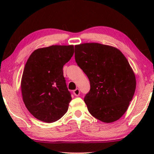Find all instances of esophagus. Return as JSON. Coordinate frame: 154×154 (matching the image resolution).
<instances>
[{
	"instance_id": "1",
	"label": "esophagus",
	"mask_w": 154,
	"mask_h": 154,
	"mask_svg": "<svg viewBox=\"0 0 154 154\" xmlns=\"http://www.w3.org/2000/svg\"><path fill=\"white\" fill-rule=\"evenodd\" d=\"M73 94H75V96H79V94H80V90H79V89H78V88H77L76 90H75L73 91Z\"/></svg>"
}]
</instances>
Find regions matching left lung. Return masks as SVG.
Masks as SVG:
<instances>
[{"label": "left lung", "mask_w": 154, "mask_h": 154, "mask_svg": "<svg viewBox=\"0 0 154 154\" xmlns=\"http://www.w3.org/2000/svg\"><path fill=\"white\" fill-rule=\"evenodd\" d=\"M75 61L90 83L84 98L90 113L105 122L126 113L136 89V77L122 51L113 46L85 43L75 46Z\"/></svg>", "instance_id": "obj_1"}]
</instances>
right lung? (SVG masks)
I'll return each instance as SVG.
<instances>
[{
    "label": "right lung",
    "mask_w": 154,
    "mask_h": 154,
    "mask_svg": "<svg viewBox=\"0 0 154 154\" xmlns=\"http://www.w3.org/2000/svg\"><path fill=\"white\" fill-rule=\"evenodd\" d=\"M74 54V46L51 45L35 49L28 58L21 79L22 99L38 120L51 123L66 113L72 100L63 75V66Z\"/></svg>",
    "instance_id": "obj_1"
}]
</instances>
